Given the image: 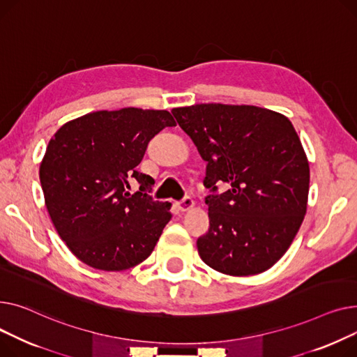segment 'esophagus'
Wrapping results in <instances>:
<instances>
[{
	"instance_id": "1",
	"label": "esophagus",
	"mask_w": 357,
	"mask_h": 357,
	"mask_svg": "<svg viewBox=\"0 0 357 357\" xmlns=\"http://www.w3.org/2000/svg\"><path fill=\"white\" fill-rule=\"evenodd\" d=\"M177 206H178V208H180V212L185 213V212H188V211H192V208L195 207V202H193L192 197H184L181 202L177 203Z\"/></svg>"
}]
</instances>
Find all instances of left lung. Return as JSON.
<instances>
[{
    "label": "left lung",
    "mask_w": 357,
    "mask_h": 357,
    "mask_svg": "<svg viewBox=\"0 0 357 357\" xmlns=\"http://www.w3.org/2000/svg\"><path fill=\"white\" fill-rule=\"evenodd\" d=\"M174 118L207 162L208 232L197 239L206 265L232 277L261 274L294 241L307 212L310 167L291 121L254 105L197 103Z\"/></svg>",
    "instance_id": "1"
}]
</instances>
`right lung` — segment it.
I'll return each instance as SVG.
<instances>
[{"label":"right lung","instance_id":"1","mask_svg":"<svg viewBox=\"0 0 357 357\" xmlns=\"http://www.w3.org/2000/svg\"><path fill=\"white\" fill-rule=\"evenodd\" d=\"M174 125L169 111H98L61 125L49 141L40 164L46 207L83 264L125 271L151 255L172 219V203L153 200V177L135 167L150 139ZM131 178L140 184L134 195Z\"/></svg>","mask_w":357,"mask_h":357}]
</instances>
